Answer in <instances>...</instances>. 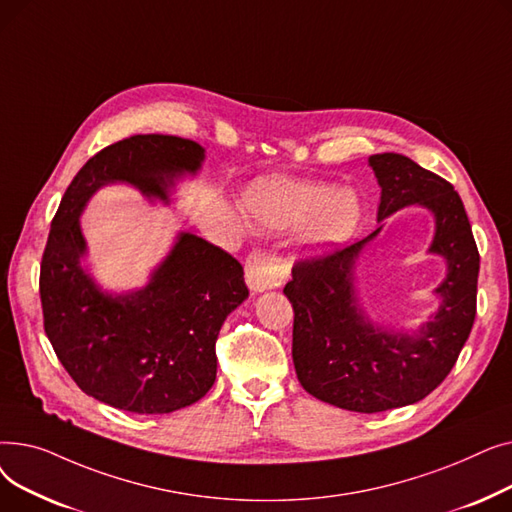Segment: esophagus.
I'll list each match as a JSON object with an SVG mask.
<instances>
[{
    "instance_id": "1",
    "label": "esophagus",
    "mask_w": 512,
    "mask_h": 512,
    "mask_svg": "<svg viewBox=\"0 0 512 512\" xmlns=\"http://www.w3.org/2000/svg\"><path fill=\"white\" fill-rule=\"evenodd\" d=\"M284 278V267L272 253H267L265 249H255L249 253L245 263V280L251 292L257 294L263 290L276 288L284 282Z\"/></svg>"
}]
</instances>
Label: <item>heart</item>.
<instances>
[{
	"instance_id": "obj_1",
	"label": "heart",
	"mask_w": 512,
	"mask_h": 512,
	"mask_svg": "<svg viewBox=\"0 0 512 512\" xmlns=\"http://www.w3.org/2000/svg\"><path fill=\"white\" fill-rule=\"evenodd\" d=\"M247 209L253 218L274 230H286L308 222L305 242L313 247L336 245L355 232L361 220V201L348 191L321 182H294L265 178L247 193Z\"/></svg>"
}]
</instances>
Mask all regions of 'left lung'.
<instances>
[{
    "instance_id": "left-lung-1",
    "label": "left lung",
    "mask_w": 512,
    "mask_h": 512,
    "mask_svg": "<svg viewBox=\"0 0 512 512\" xmlns=\"http://www.w3.org/2000/svg\"><path fill=\"white\" fill-rule=\"evenodd\" d=\"M382 201L378 220L419 203L436 215L432 253L448 276L436 290L442 307L419 336L375 330L357 307L353 261L378 230L353 245L303 257L292 265L284 294L294 309L292 361L301 386L346 411L380 413L425 398L459 359L477 311L479 251L465 205L442 176L398 153L369 157Z\"/></svg>"
}]
</instances>
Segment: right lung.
I'll return each instance as SVG.
<instances>
[{
	"label": "right lung",
	"mask_w": 512,
	"mask_h": 512,
	"mask_svg": "<svg viewBox=\"0 0 512 512\" xmlns=\"http://www.w3.org/2000/svg\"><path fill=\"white\" fill-rule=\"evenodd\" d=\"M203 149L174 134H134L78 170L53 215L41 259L43 328L70 378L105 405L161 415L203 398L215 382L224 319L249 297L242 265L224 249L182 234L147 288L110 297L80 270L78 215L107 182L168 199L174 176L197 172Z\"/></svg>",
	"instance_id": "1"
}]
</instances>
